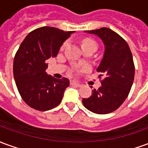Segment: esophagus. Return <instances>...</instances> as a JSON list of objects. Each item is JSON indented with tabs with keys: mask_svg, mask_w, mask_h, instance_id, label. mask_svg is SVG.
<instances>
[{
	"mask_svg": "<svg viewBox=\"0 0 148 148\" xmlns=\"http://www.w3.org/2000/svg\"><path fill=\"white\" fill-rule=\"evenodd\" d=\"M72 83L74 84V85H75V86H82V85H81L80 83H79V82H76V81H73V82H72Z\"/></svg>",
	"mask_w": 148,
	"mask_h": 148,
	"instance_id": "obj_1",
	"label": "esophagus"
}]
</instances>
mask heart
I'll use <instances>...</instances> for the list:
<instances>
[{
	"mask_svg": "<svg viewBox=\"0 0 148 148\" xmlns=\"http://www.w3.org/2000/svg\"><path fill=\"white\" fill-rule=\"evenodd\" d=\"M66 45V42L63 43V45H62V47ZM90 45H92V46H95L97 47V43L96 42L93 40V39H85L82 41V47H84V46H90Z\"/></svg>",
	"mask_w": 148,
	"mask_h": 148,
	"instance_id": "b5f03b06",
	"label": "heart"
}]
</instances>
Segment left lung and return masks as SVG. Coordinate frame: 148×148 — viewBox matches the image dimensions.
<instances>
[{
	"label": "left lung",
	"mask_w": 148,
	"mask_h": 148,
	"mask_svg": "<svg viewBox=\"0 0 148 148\" xmlns=\"http://www.w3.org/2000/svg\"><path fill=\"white\" fill-rule=\"evenodd\" d=\"M101 38L105 52L97 71L101 73V86L92 90L93 94L83 98L88 110L97 114H107L123 104L129 94L135 76L132 54L127 42L108 27L86 31ZM92 88V87H91Z\"/></svg>",
	"instance_id": "8db88e82"
}]
</instances>
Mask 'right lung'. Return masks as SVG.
I'll list each match as a JSON object with an SVG mask.
<instances>
[{"instance_id":"right-lung-1","label":"right lung","mask_w":148,"mask_h":148,"mask_svg":"<svg viewBox=\"0 0 148 148\" xmlns=\"http://www.w3.org/2000/svg\"><path fill=\"white\" fill-rule=\"evenodd\" d=\"M74 32L53 27H39L21 42L15 55L13 75L22 99L31 108L47 111L61 103L70 81L47 74V61L57 56L60 47Z\"/></svg>"}]
</instances>
